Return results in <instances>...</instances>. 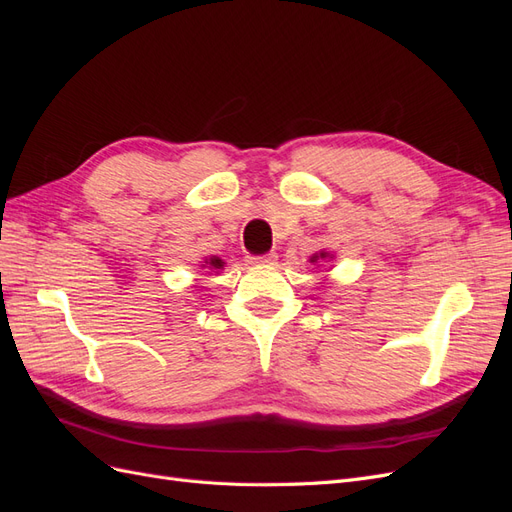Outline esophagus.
Returning <instances> with one entry per match:
<instances>
[{"instance_id": "1", "label": "esophagus", "mask_w": 512, "mask_h": 512, "mask_svg": "<svg viewBox=\"0 0 512 512\" xmlns=\"http://www.w3.org/2000/svg\"><path fill=\"white\" fill-rule=\"evenodd\" d=\"M275 260H277V254H275V252H267V254L250 256V262H252V265H273Z\"/></svg>"}]
</instances>
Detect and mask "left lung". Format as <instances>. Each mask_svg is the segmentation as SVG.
<instances>
[{
    "label": "left lung",
    "mask_w": 512,
    "mask_h": 512,
    "mask_svg": "<svg viewBox=\"0 0 512 512\" xmlns=\"http://www.w3.org/2000/svg\"><path fill=\"white\" fill-rule=\"evenodd\" d=\"M324 258H327V252H322L320 256H312V262H318V260H324Z\"/></svg>",
    "instance_id": "obj_1"
}]
</instances>
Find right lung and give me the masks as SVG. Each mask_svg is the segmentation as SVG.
Returning <instances> with one entry per match:
<instances>
[{"label":"right lung","mask_w":512,"mask_h":512,"mask_svg":"<svg viewBox=\"0 0 512 512\" xmlns=\"http://www.w3.org/2000/svg\"><path fill=\"white\" fill-rule=\"evenodd\" d=\"M207 262H209V265H211L213 269H222V267H224V262H222L220 258H215V256H213V258H209Z\"/></svg>","instance_id":"obj_1"}]
</instances>
